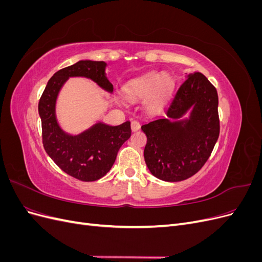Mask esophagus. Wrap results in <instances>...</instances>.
Segmentation results:
<instances>
[{
  "label": "esophagus",
  "instance_id": "esophagus-1",
  "mask_svg": "<svg viewBox=\"0 0 262 262\" xmlns=\"http://www.w3.org/2000/svg\"><path fill=\"white\" fill-rule=\"evenodd\" d=\"M139 129H140V122L137 121V120H133V121L131 122V130H132L133 132H136V131H138Z\"/></svg>",
  "mask_w": 262,
  "mask_h": 262
}]
</instances>
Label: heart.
<instances>
[{
	"label": "heart",
	"mask_w": 262,
	"mask_h": 262,
	"mask_svg": "<svg viewBox=\"0 0 262 262\" xmlns=\"http://www.w3.org/2000/svg\"><path fill=\"white\" fill-rule=\"evenodd\" d=\"M173 78L162 72H149L133 78L124 86V92L129 97L146 99V106L150 110L160 108L167 100L173 90Z\"/></svg>",
	"instance_id": "obj_1"
}]
</instances>
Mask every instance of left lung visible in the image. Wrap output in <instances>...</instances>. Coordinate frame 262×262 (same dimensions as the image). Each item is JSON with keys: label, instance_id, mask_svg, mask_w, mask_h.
Masks as SVG:
<instances>
[{"label": "left lung", "instance_id": "1", "mask_svg": "<svg viewBox=\"0 0 262 262\" xmlns=\"http://www.w3.org/2000/svg\"><path fill=\"white\" fill-rule=\"evenodd\" d=\"M186 77L165 110L166 116L141 126L147 138V168L164 181H181L199 171L220 134L215 87L200 72ZM187 113L188 118H184Z\"/></svg>", "mask_w": 262, "mask_h": 262}]
</instances>
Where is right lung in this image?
I'll return each mask as SVG.
<instances>
[{
	"instance_id": "add662e5",
	"label": "right lung",
	"mask_w": 262,
	"mask_h": 262,
	"mask_svg": "<svg viewBox=\"0 0 262 262\" xmlns=\"http://www.w3.org/2000/svg\"><path fill=\"white\" fill-rule=\"evenodd\" d=\"M106 67L104 61L81 60L58 71L48 81L38 104L47 154L68 175L82 181L97 180L113 167L119 148L131 136L130 121L119 125L99 121L81 133L70 134L58 122L55 105L62 86L70 77L90 78L100 89L113 93Z\"/></svg>"
}]
</instances>
